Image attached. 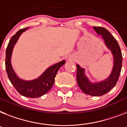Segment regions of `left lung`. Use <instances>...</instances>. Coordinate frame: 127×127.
Instances as JSON below:
<instances>
[{
    "label": "left lung",
    "instance_id": "left-lung-1",
    "mask_svg": "<svg viewBox=\"0 0 127 127\" xmlns=\"http://www.w3.org/2000/svg\"><path fill=\"white\" fill-rule=\"evenodd\" d=\"M94 29L99 35H102L106 46L112 52L114 57V66L111 74L106 80L93 83L85 75V69L76 64V80L82 92L92 96H102L107 94L116 86L121 71L123 56L119 44L108 30L103 27H94Z\"/></svg>",
    "mask_w": 127,
    "mask_h": 127
}]
</instances>
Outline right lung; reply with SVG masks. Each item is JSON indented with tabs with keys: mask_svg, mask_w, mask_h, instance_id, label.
<instances>
[{
	"mask_svg": "<svg viewBox=\"0 0 127 127\" xmlns=\"http://www.w3.org/2000/svg\"><path fill=\"white\" fill-rule=\"evenodd\" d=\"M28 28L19 30L11 37L6 52V70L8 78L16 90L21 95L30 98H36L45 95L50 91L54 83L56 73L59 69L65 63V60L49 67L42 75L32 80H24L19 78L15 73L11 64V57L15 44L16 43L21 33Z\"/></svg>",
	"mask_w": 127,
	"mask_h": 127,
	"instance_id": "1",
	"label": "right lung"
}]
</instances>
